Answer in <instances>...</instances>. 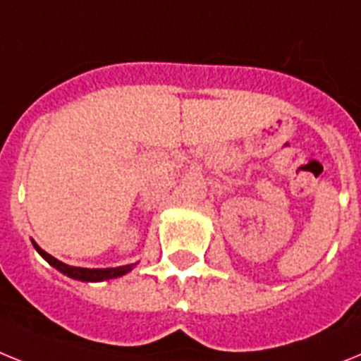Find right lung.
I'll return each instance as SVG.
<instances>
[{
	"instance_id": "1",
	"label": "right lung",
	"mask_w": 361,
	"mask_h": 361,
	"mask_svg": "<svg viewBox=\"0 0 361 361\" xmlns=\"http://www.w3.org/2000/svg\"><path fill=\"white\" fill-rule=\"evenodd\" d=\"M32 246L36 247V251L44 257L47 262H49L53 268H56L59 271H62L63 275H68L71 279H77V281H86V283H99V281H108V279H115V277H121V275L128 274L130 269L134 268L135 264H126V266H119V268H77V266H69V264H63L60 262L59 259H54L53 255H49L47 251L42 250L36 242H32Z\"/></svg>"
}]
</instances>
